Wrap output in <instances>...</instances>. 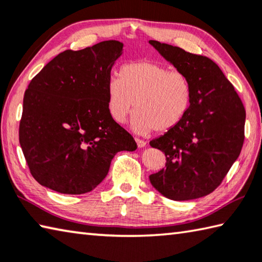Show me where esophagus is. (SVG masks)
Instances as JSON below:
<instances>
[{
  "instance_id": "34e87169",
  "label": "esophagus",
  "mask_w": 262,
  "mask_h": 262,
  "mask_svg": "<svg viewBox=\"0 0 262 262\" xmlns=\"http://www.w3.org/2000/svg\"><path fill=\"white\" fill-rule=\"evenodd\" d=\"M135 141H136L137 146H139V147H144V146L146 145V142H145V141H143V140H141V139H135Z\"/></svg>"
}]
</instances>
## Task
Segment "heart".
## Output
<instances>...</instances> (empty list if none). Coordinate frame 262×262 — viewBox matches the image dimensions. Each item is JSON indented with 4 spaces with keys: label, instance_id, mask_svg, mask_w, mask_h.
<instances>
[{
    "label": "heart",
    "instance_id": "b5f03b06",
    "mask_svg": "<svg viewBox=\"0 0 262 262\" xmlns=\"http://www.w3.org/2000/svg\"><path fill=\"white\" fill-rule=\"evenodd\" d=\"M106 96L108 112L116 122H125L136 105L132 125L137 133H166L188 115L192 85L182 72L156 61L136 60L122 65L120 77L108 78Z\"/></svg>",
    "mask_w": 262,
    "mask_h": 262
}]
</instances>
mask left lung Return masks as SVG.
Instances as JSON below:
<instances>
[{"label":"left lung","mask_w":262,"mask_h":262,"mask_svg":"<svg viewBox=\"0 0 262 262\" xmlns=\"http://www.w3.org/2000/svg\"><path fill=\"white\" fill-rule=\"evenodd\" d=\"M192 85V103L179 125L150 142L166 166L150 182L166 198L189 201L222 183L244 143L245 108L234 85L210 58L179 47L149 41Z\"/></svg>","instance_id":"obj_1"}]
</instances>
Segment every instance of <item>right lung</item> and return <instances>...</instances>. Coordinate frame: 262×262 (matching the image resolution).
<instances>
[{
	"instance_id": "obj_1",
	"label": "right lung",
	"mask_w": 262,
	"mask_h": 262,
	"mask_svg": "<svg viewBox=\"0 0 262 262\" xmlns=\"http://www.w3.org/2000/svg\"><path fill=\"white\" fill-rule=\"evenodd\" d=\"M122 43L103 41L65 50L28 84L19 123V143L32 177L65 194L92 191L119 151L137 144L113 120L106 83Z\"/></svg>"
}]
</instances>
